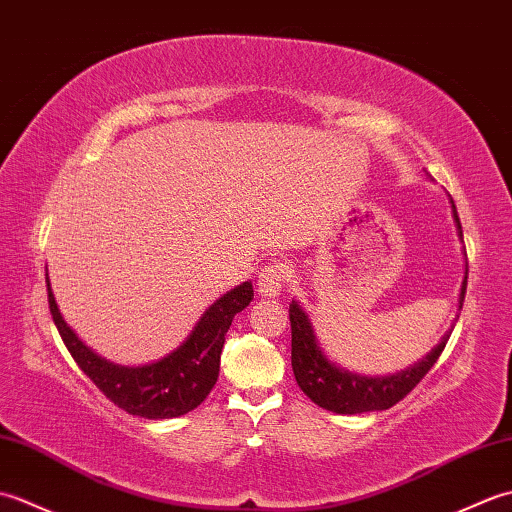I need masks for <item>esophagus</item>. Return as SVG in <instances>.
I'll use <instances>...</instances> for the list:
<instances>
[{
	"label": "esophagus",
	"mask_w": 512,
	"mask_h": 512,
	"mask_svg": "<svg viewBox=\"0 0 512 512\" xmlns=\"http://www.w3.org/2000/svg\"><path fill=\"white\" fill-rule=\"evenodd\" d=\"M288 264L284 262H275V264H268L262 268V273H259L257 279V288L262 292V297H277L281 288L286 286L288 281Z\"/></svg>",
	"instance_id": "esophagus-1"
}]
</instances>
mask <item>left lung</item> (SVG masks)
Instances as JSON below:
<instances>
[{
  "label": "left lung",
  "mask_w": 512,
  "mask_h": 512,
  "mask_svg": "<svg viewBox=\"0 0 512 512\" xmlns=\"http://www.w3.org/2000/svg\"><path fill=\"white\" fill-rule=\"evenodd\" d=\"M453 220L458 226L462 239V224L458 217V209L451 200ZM466 255V250H464ZM466 279H469V264H466L464 281L460 288V310L466 295ZM290 330H292V372H295L297 385L301 387L314 405H319L334 413H363V411H383L394 407L396 402L405 398L409 391L416 387L420 380L427 376L429 369L436 365L444 345H447L451 334H444L442 341L433 350L411 365L409 369L394 376H358L334 365L319 347L314 328L297 301L290 303Z\"/></svg>",
  "instance_id": "1"
}]
</instances>
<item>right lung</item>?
Masks as SVG:
<instances>
[{
    "instance_id": "right-lung-1",
    "label": "right lung",
    "mask_w": 512,
    "mask_h": 512,
    "mask_svg": "<svg viewBox=\"0 0 512 512\" xmlns=\"http://www.w3.org/2000/svg\"><path fill=\"white\" fill-rule=\"evenodd\" d=\"M46 284L52 321L76 365L83 369V374L90 376L92 383L114 405L132 413V416L149 420L184 416L211 394L217 374H220L224 336L231 328L235 314L253 301V284L244 281L242 286L226 292L202 314L178 350H173L156 363L125 367L110 363L76 336L61 317L48 277Z\"/></svg>"
}]
</instances>
